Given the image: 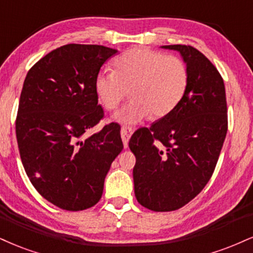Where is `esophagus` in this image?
<instances>
[{
  "label": "esophagus",
  "mask_w": 253,
  "mask_h": 253,
  "mask_svg": "<svg viewBox=\"0 0 253 253\" xmlns=\"http://www.w3.org/2000/svg\"><path fill=\"white\" fill-rule=\"evenodd\" d=\"M132 133L133 129L130 128V127H121V138H123L125 148H127V146H128V140L130 138V135H132Z\"/></svg>",
  "instance_id": "esophagus-1"
}]
</instances>
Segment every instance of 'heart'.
Returning <instances> with one entry per match:
<instances>
[{"label":"heart","mask_w":253,"mask_h":253,"mask_svg":"<svg viewBox=\"0 0 253 253\" xmlns=\"http://www.w3.org/2000/svg\"><path fill=\"white\" fill-rule=\"evenodd\" d=\"M188 84L186 63L148 48H133L115 60V71L97 73L94 87L106 109H114L130 88L133 99L113 115L119 123L134 125L152 114L171 113L184 96Z\"/></svg>","instance_id":"obj_1"}]
</instances>
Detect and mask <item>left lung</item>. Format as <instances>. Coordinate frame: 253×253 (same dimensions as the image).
I'll use <instances>...</instances> for the list:
<instances>
[{
  "label": "left lung",
  "instance_id": "1",
  "mask_svg": "<svg viewBox=\"0 0 253 253\" xmlns=\"http://www.w3.org/2000/svg\"><path fill=\"white\" fill-rule=\"evenodd\" d=\"M161 48L180 53L186 90L171 113L136 130L128 146L136 159V200L167 212L191 202L212 176L227 132V107L224 81L208 57L191 45Z\"/></svg>",
  "mask_w": 253,
  "mask_h": 253
}]
</instances>
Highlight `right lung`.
Returning a JSON list of instances; mask_svg holds the SVG:
<instances>
[{"label": "right lung", "instance_id": "obj_1", "mask_svg": "<svg viewBox=\"0 0 253 253\" xmlns=\"http://www.w3.org/2000/svg\"><path fill=\"white\" fill-rule=\"evenodd\" d=\"M115 53L103 45L66 44L38 61L24 79L16 118L24 171L44 199L67 211L99 202L124 148L114 123L84 136L103 117L94 82Z\"/></svg>", "mask_w": 253, "mask_h": 253}]
</instances>
